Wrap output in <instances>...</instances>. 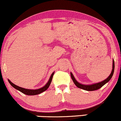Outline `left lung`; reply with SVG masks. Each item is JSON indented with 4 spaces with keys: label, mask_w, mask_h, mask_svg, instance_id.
<instances>
[{
    "label": "left lung",
    "mask_w": 121,
    "mask_h": 121,
    "mask_svg": "<svg viewBox=\"0 0 121 121\" xmlns=\"http://www.w3.org/2000/svg\"><path fill=\"white\" fill-rule=\"evenodd\" d=\"M114 68H115L114 60H112V71H111V73H110V75L108 76V78H106L105 80L102 81V82H99V83H94V84H82V83H79L78 81L76 80L75 77H74L73 75L72 72H71V76L73 82V83H75V84L78 87V88L83 89V90H86V91H95V90H97L98 89L102 87H103L104 84H106V83H108V82H109L114 74Z\"/></svg>",
    "instance_id": "8db88e82"
}]
</instances>
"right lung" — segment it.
Instances as JSON below:
<instances>
[{"label":"right lung","instance_id":"1","mask_svg":"<svg viewBox=\"0 0 121 121\" xmlns=\"http://www.w3.org/2000/svg\"><path fill=\"white\" fill-rule=\"evenodd\" d=\"M54 73V72H53L52 73L51 76H50L48 82H47V83H46V84L43 87H41V88H40L35 89V90H33V89H26V88H22V87H19V86L14 84V83H12V82L10 80H9V79H8V81H9V82L10 83V84L11 85V86H13L14 88H15L16 90L19 91L20 92H22L23 94H25V95H38V94H41V93L44 92L45 91H46V90L49 88L50 83H51V82H52V78H53V76Z\"/></svg>","mask_w":121,"mask_h":121}]
</instances>
